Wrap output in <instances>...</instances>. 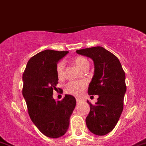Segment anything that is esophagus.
<instances>
[{
    "mask_svg": "<svg viewBox=\"0 0 146 146\" xmlns=\"http://www.w3.org/2000/svg\"><path fill=\"white\" fill-rule=\"evenodd\" d=\"M82 101V100H80V99H79V98H77L76 99V102H77V103H80V102H81Z\"/></svg>",
    "mask_w": 146,
    "mask_h": 146,
    "instance_id": "34e87169",
    "label": "esophagus"
}]
</instances>
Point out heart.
Wrapping results in <instances>:
<instances>
[{
    "label": "heart",
    "instance_id": "heart-1",
    "mask_svg": "<svg viewBox=\"0 0 146 146\" xmlns=\"http://www.w3.org/2000/svg\"><path fill=\"white\" fill-rule=\"evenodd\" d=\"M75 66L81 71L88 69L89 67V62L86 58L82 56H76L72 60ZM56 75L59 80H63L64 78V64L60 62L56 66ZM87 84L86 81L71 82L65 86V92L68 94L80 96L86 88Z\"/></svg>",
    "mask_w": 146,
    "mask_h": 146
}]
</instances>
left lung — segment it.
Segmentation results:
<instances>
[{"label": "left lung", "mask_w": 146, "mask_h": 146, "mask_svg": "<svg viewBox=\"0 0 146 146\" xmlns=\"http://www.w3.org/2000/svg\"><path fill=\"white\" fill-rule=\"evenodd\" d=\"M76 53L93 60L94 75L88 86V95H98V102L90 105L86 118V125L92 133L103 136L113 130L123 108L126 91L125 75L119 60L102 46L77 50Z\"/></svg>", "instance_id": "obj_1"}]
</instances>
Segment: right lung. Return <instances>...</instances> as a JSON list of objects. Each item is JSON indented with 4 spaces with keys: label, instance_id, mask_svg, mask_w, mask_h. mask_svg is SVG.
Listing matches in <instances>:
<instances>
[{
    "label": "right lung",
    "instance_id": "1",
    "mask_svg": "<svg viewBox=\"0 0 146 146\" xmlns=\"http://www.w3.org/2000/svg\"><path fill=\"white\" fill-rule=\"evenodd\" d=\"M68 51L47 49L30 58L23 75V95L31 121L45 136L58 138L69 126L76 100L66 95L62 101L53 98L58 78L56 66Z\"/></svg>",
    "mask_w": 146,
    "mask_h": 146
}]
</instances>
